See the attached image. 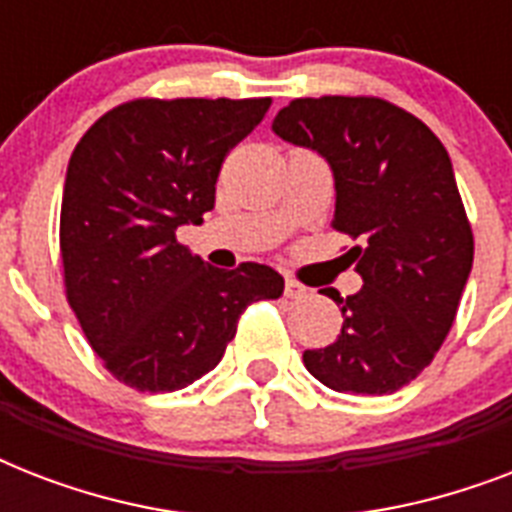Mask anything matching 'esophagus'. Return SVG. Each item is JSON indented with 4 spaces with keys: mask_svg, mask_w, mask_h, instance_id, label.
Segmentation results:
<instances>
[{
    "mask_svg": "<svg viewBox=\"0 0 512 512\" xmlns=\"http://www.w3.org/2000/svg\"><path fill=\"white\" fill-rule=\"evenodd\" d=\"M305 292H308V289H305L303 284H300V281H295V279H287V281H284V295H287L289 300H297V297H305Z\"/></svg>",
    "mask_w": 512,
    "mask_h": 512,
    "instance_id": "1",
    "label": "esophagus"
}]
</instances>
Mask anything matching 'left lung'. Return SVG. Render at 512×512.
I'll return each mask as SVG.
<instances>
[{"label":"left lung","instance_id":"8db88e82","mask_svg":"<svg viewBox=\"0 0 512 512\" xmlns=\"http://www.w3.org/2000/svg\"><path fill=\"white\" fill-rule=\"evenodd\" d=\"M292 146L335 175L332 228L364 287L342 300L332 345L305 350V369L337 393L385 396L412 382L446 340L473 268V231L444 143L380 98H297L273 119Z\"/></svg>","mask_w":512,"mask_h":512}]
</instances>
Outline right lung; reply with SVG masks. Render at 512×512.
Returning <instances> with one entry per match:
<instances>
[{"label":"right lung","mask_w":512,"mask_h":512,"mask_svg":"<svg viewBox=\"0 0 512 512\" xmlns=\"http://www.w3.org/2000/svg\"><path fill=\"white\" fill-rule=\"evenodd\" d=\"M271 98L130 100L76 143L60 204L68 305L116 380L170 393L215 369L249 303L284 279L260 263L212 268L177 244L215 207L225 154Z\"/></svg>","instance_id":"1"}]
</instances>
